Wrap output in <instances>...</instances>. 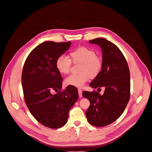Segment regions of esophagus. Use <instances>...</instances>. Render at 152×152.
Segmentation results:
<instances>
[{"label": "esophagus", "mask_w": 152, "mask_h": 152, "mask_svg": "<svg viewBox=\"0 0 152 152\" xmlns=\"http://www.w3.org/2000/svg\"><path fill=\"white\" fill-rule=\"evenodd\" d=\"M78 92H79V97L82 98V91L81 89H78Z\"/></svg>", "instance_id": "esophagus-1"}]
</instances>
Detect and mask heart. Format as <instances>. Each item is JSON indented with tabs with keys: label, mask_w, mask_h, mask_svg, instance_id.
I'll use <instances>...</instances> for the list:
<instances>
[{
	"label": "heart",
	"mask_w": 152,
	"mask_h": 152,
	"mask_svg": "<svg viewBox=\"0 0 152 152\" xmlns=\"http://www.w3.org/2000/svg\"><path fill=\"white\" fill-rule=\"evenodd\" d=\"M70 59L64 56H59L56 61V67L59 73L66 75L70 72L71 61L80 63L79 75H71L66 77L65 84L66 86L82 87L88 80L89 76L92 78L98 76L102 70V63L96 56L94 50L86 47H80L70 53Z\"/></svg>",
	"instance_id": "heart-1"
}]
</instances>
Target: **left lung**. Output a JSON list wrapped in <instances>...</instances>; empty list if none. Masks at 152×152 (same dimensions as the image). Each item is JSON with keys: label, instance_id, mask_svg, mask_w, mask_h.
<instances>
[{"label": "left lung", "instance_id": "8db88e82", "mask_svg": "<svg viewBox=\"0 0 152 152\" xmlns=\"http://www.w3.org/2000/svg\"><path fill=\"white\" fill-rule=\"evenodd\" d=\"M102 50V68L89 86L96 89L104 87L103 95L97 91H84L90 106L86 112L89 123L103 127L115 121L124 112L130 98V72L125 57L117 45L109 40L97 38L89 40Z\"/></svg>", "mask_w": 152, "mask_h": 152}]
</instances>
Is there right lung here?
Here are the masks:
<instances>
[{"mask_svg":"<svg viewBox=\"0 0 152 152\" xmlns=\"http://www.w3.org/2000/svg\"><path fill=\"white\" fill-rule=\"evenodd\" d=\"M70 45L71 42H44L30 53L23 68L21 84L25 103L36 120L49 128L65 125L68 112L79 98L74 86L60 91L63 78L56 67L57 58ZM53 90L58 92L54 95L51 94Z\"/></svg>","mask_w":152,"mask_h":152,"instance_id":"right-lung-1","label":"right lung"}]
</instances>
